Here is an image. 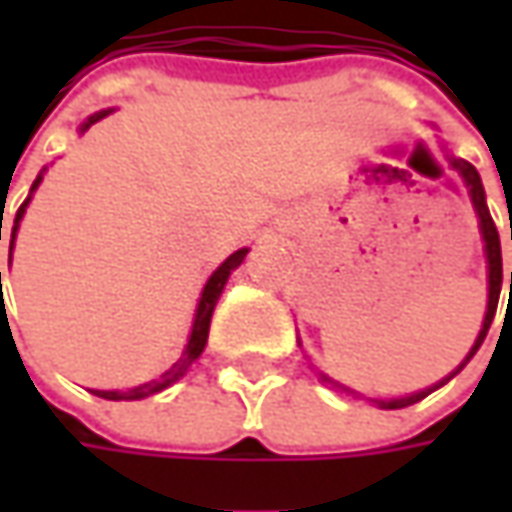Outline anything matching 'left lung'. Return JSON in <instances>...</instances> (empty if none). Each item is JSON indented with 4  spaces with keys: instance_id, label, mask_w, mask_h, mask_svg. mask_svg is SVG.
I'll use <instances>...</instances> for the list:
<instances>
[{
    "instance_id": "left-lung-1",
    "label": "left lung",
    "mask_w": 512,
    "mask_h": 512,
    "mask_svg": "<svg viewBox=\"0 0 512 512\" xmlns=\"http://www.w3.org/2000/svg\"><path fill=\"white\" fill-rule=\"evenodd\" d=\"M450 159V168L456 170L459 176L464 179V185L470 190V202L476 207V216H479V230H482V239H484V256H487V313H484V322L482 330H479V336H476V344L470 347V353H467V359H464L447 379H442L439 384H433V387H427V390H419V393H410V396H402V399H370L373 404H379L384 410H399V407H410V404L422 402L424 396H430L433 390H439L442 384H447L459 370H462L464 364L470 362L473 356H476V350L482 347L484 336H487V330L493 325V316H496V307H499V293H502V242H499V230L493 225V216H490V210H487V202H484V187H482V176H479V170L473 168L470 162H464L459 156H447ZM510 239H512V216H510ZM510 299H512V273H510ZM510 299H507V307H510ZM507 319V316H504ZM322 382H330L327 376H322ZM336 384V382H333ZM336 387H342V384H336ZM347 390V387H344ZM353 393V390H350Z\"/></svg>"
}]
</instances>
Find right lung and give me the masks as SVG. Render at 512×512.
Segmentation results:
<instances>
[{"mask_svg":"<svg viewBox=\"0 0 512 512\" xmlns=\"http://www.w3.org/2000/svg\"><path fill=\"white\" fill-rule=\"evenodd\" d=\"M110 110H99V113H93L88 122L82 125V133L90 128V125H96L102 116H108ZM42 182V173L36 176V182L30 187V196H33V190L39 187ZM30 196L22 202V207L16 210V219H13V230H10V253H13V242H16V230H19V222H22V216H25V207L30 205ZM0 239H2V216H0ZM247 256V247L242 250H236V253H230L222 265L213 270V276L207 279L205 290H202V299H199V307H196V319H193V330H190V339H187L185 353H182V359L173 364L170 370H165L159 379H153V382L139 384V387H130V390H96V396H102V399H110V402H133V399H145V396H153V393H159V390H165L173 382H179L182 376L187 373V367L196 362L199 356H202V350H205L207 344V330H210V316H213V307L219 302V296H222V290H225L227 279H230V273L236 270V267L245 262ZM0 299H2V273H0ZM5 302V299H2Z\"/></svg>","mask_w":512,"mask_h":512,"instance_id":"right-lung-1","label":"right lung"}]
</instances>
